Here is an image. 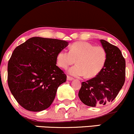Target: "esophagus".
<instances>
[{"instance_id": "obj_1", "label": "esophagus", "mask_w": 134, "mask_h": 134, "mask_svg": "<svg viewBox=\"0 0 134 134\" xmlns=\"http://www.w3.org/2000/svg\"><path fill=\"white\" fill-rule=\"evenodd\" d=\"M74 80L73 77H71V76H67V80L68 81H72V80Z\"/></svg>"}]
</instances>
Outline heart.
<instances>
[{
  "instance_id": "heart-1",
  "label": "heart",
  "mask_w": 134,
  "mask_h": 134,
  "mask_svg": "<svg viewBox=\"0 0 134 134\" xmlns=\"http://www.w3.org/2000/svg\"><path fill=\"white\" fill-rule=\"evenodd\" d=\"M107 54L103 47L87 42H76L70 51L62 49L57 54V62L59 67L66 69L76 61L77 64L68 72L76 77L93 78L102 71L106 64Z\"/></svg>"
}]
</instances>
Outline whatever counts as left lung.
<instances>
[{"instance_id": "obj_1", "label": "left lung", "mask_w": 134, "mask_h": 134, "mask_svg": "<svg viewBox=\"0 0 134 134\" xmlns=\"http://www.w3.org/2000/svg\"><path fill=\"white\" fill-rule=\"evenodd\" d=\"M100 41L107 52L106 64L97 76L82 82L78 93L82 103L91 107L113 101L125 79V61L120 49L104 40Z\"/></svg>"}]
</instances>
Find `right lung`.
I'll use <instances>...</instances> for the list:
<instances>
[{"instance_id":"right-lung-1","label":"right lung","mask_w":134,"mask_h":134,"mask_svg":"<svg viewBox=\"0 0 134 134\" xmlns=\"http://www.w3.org/2000/svg\"><path fill=\"white\" fill-rule=\"evenodd\" d=\"M68 45L64 40L32 37L15 48L8 63L7 82L21 107L39 112L50 106L58 87L66 81L57 57Z\"/></svg>"}]
</instances>
